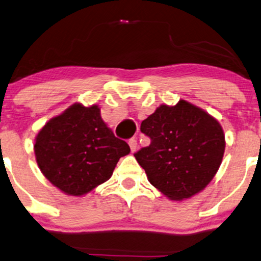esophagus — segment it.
I'll return each instance as SVG.
<instances>
[{
  "label": "esophagus",
  "mask_w": 261,
  "mask_h": 261,
  "mask_svg": "<svg viewBox=\"0 0 261 261\" xmlns=\"http://www.w3.org/2000/svg\"><path fill=\"white\" fill-rule=\"evenodd\" d=\"M128 146H130V149L133 153H135L137 149V140L136 138H131V140H128Z\"/></svg>",
  "instance_id": "obj_1"
}]
</instances>
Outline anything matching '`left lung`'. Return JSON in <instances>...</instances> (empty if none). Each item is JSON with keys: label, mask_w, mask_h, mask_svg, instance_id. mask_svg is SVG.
<instances>
[{"label": "left lung", "mask_w": 261, "mask_h": 261, "mask_svg": "<svg viewBox=\"0 0 261 261\" xmlns=\"http://www.w3.org/2000/svg\"><path fill=\"white\" fill-rule=\"evenodd\" d=\"M150 144L135 153L151 186L171 200L182 201L200 193L216 176L225 150L218 120L180 100L161 105L141 124Z\"/></svg>", "instance_id": "8db88e82"}]
</instances>
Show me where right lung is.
<instances>
[{"instance_id": "right-lung-1", "label": "right lung", "mask_w": 261, "mask_h": 261, "mask_svg": "<svg viewBox=\"0 0 261 261\" xmlns=\"http://www.w3.org/2000/svg\"><path fill=\"white\" fill-rule=\"evenodd\" d=\"M35 155L44 177L62 193L82 196L108 180L126 142L114 136L102 120L97 105H72L41 128Z\"/></svg>"}]
</instances>
